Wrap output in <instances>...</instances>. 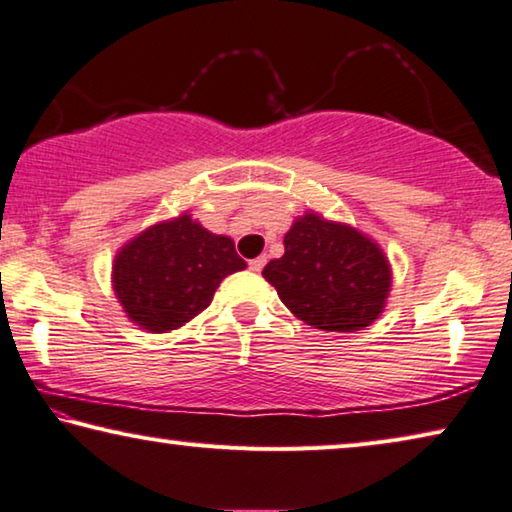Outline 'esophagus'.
I'll return each mask as SVG.
<instances>
[{
  "instance_id": "1",
  "label": "esophagus",
  "mask_w": 512,
  "mask_h": 512,
  "mask_svg": "<svg viewBox=\"0 0 512 512\" xmlns=\"http://www.w3.org/2000/svg\"><path fill=\"white\" fill-rule=\"evenodd\" d=\"M265 263H267V256L251 258V261H249V270H251V272H261L263 267H265Z\"/></svg>"
}]
</instances>
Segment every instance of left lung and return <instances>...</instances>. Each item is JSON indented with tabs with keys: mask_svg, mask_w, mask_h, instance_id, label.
Masks as SVG:
<instances>
[{
	"mask_svg": "<svg viewBox=\"0 0 512 512\" xmlns=\"http://www.w3.org/2000/svg\"><path fill=\"white\" fill-rule=\"evenodd\" d=\"M286 254L263 276L299 320L322 331H360L383 311L390 265L372 240L347 224L308 213L283 238Z\"/></svg>",
	"mask_w": 512,
	"mask_h": 512,
	"instance_id": "left-lung-1",
	"label": "left lung"
}]
</instances>
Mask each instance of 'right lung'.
Wrapping results in <instances>:
<instances>
[{
	"instance_id": "obj_1",
	"label": "right lung",
	"mask_w": 512,
	"mask_h": 512,
	"mask_svg": "<svg viewBox=\"0 0 512 512\" xmlns=\"http://www.w3.org/2000/svg\"><path fill=\"white\" fill-rule=\"evenodd\" d=\"M245 267L231 238L181 215L140 233L117 254L115 295L142 329L167 333L211 306L224 276Z\"/></svg>"
}]
</instances>
